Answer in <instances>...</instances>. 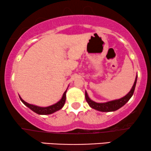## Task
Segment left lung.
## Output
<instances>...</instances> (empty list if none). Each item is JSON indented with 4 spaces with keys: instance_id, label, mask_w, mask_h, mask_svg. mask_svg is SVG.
Listing matches in <instances>:
<instances>
[{
    "instance_id": "8db88e82",
    "label": "left lung",
    "mask_w": 151,
    "mask_h": 151,
    "mask_svg": "<svg viewBox=\"0 0 151 151\" xmlns=\"http://www.w3.org/2000/svg\"><path fill=\"white\" fill-rule=\"evenodd\" d=\"M137 81V76L135 79L134 84H133L132 89H131V91H129L125 96H124L123 98L119 99L114 100V101H111L106 102V103H96V102L92 101L89 99L87 93L86 91L85 92V98L87 103L89 104V105L91 107L92 109H96V110L100 111H104V112H109V111H116L119 109H120L121 107H122L123 106L125 105L127 101H129L130 99L131 98V96H133V92H134L135 87H136Z\"/></svg>"
}]
</instances>
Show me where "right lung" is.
<instances>
[{"label": "right lung", "mask_w": 151, "mask_h": 151, "mask_svg": "<svg viewBox=\"0 0 151 151\" xmlns=\"http://www.w3.org/2000/svg\"><path fill=\"white\" fill-rule=\"evenodd\" d=\"M66 92H67V90H66L65 93H63L62 98L58 102V103H56L55 104L50 106H47V107H40V106H37L30 104L27 103V102L23 101L20 96H19V97H20L21 101L26 106H27L29 109H30L31 110L35 112L36 114H41V115H47V114H51L54 113V112L57 111H59L60 109H61L62 107H63V106L65 105V103L66 101Z\"/></svg>", "instance_id": "1"}]
</instances>
